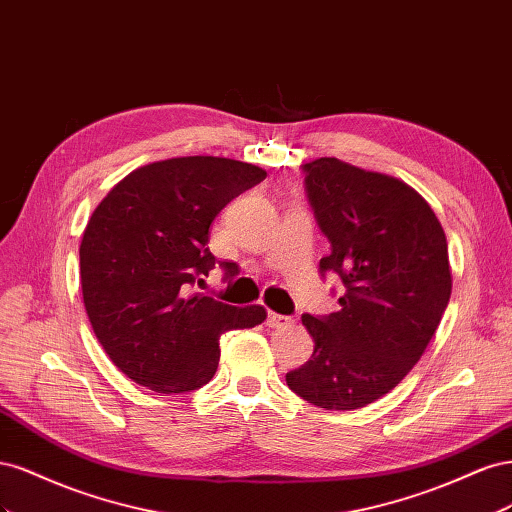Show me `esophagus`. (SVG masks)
I'll return each instance as SVG.
<instances>
[{
  "label": "esophagus",
  "instance_id": "1",
  "mask_svg": "<svg viewBox=\"0 0 512 512\" xmlns=\"http://www.w3.org/2000/svg\"><path fill=\"white\" fill-rule=\"evenodd\" d=\"M267 324H269L271 329H286V327H290V324H292V318L282 316V314H275V312H269Z\"/></svg>",
  "mask_w": 512,
  "mask_h": 512
}]
</instances>
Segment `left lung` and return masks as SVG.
Returning <instances> with one entry per match:
<instances>
[{"instance_id":"8db88e82","label":"left lung","mask_w":512,"mask_h":512,"mask_svg":"<svg viewBox=\"0 0 512 512\" xmlns=\"http://www.w3.org/2000/svg\"><path fill=\"white\" fill-rule=\"evenodd\" d=\"M307 203L331 243L320 275L344 284L339 309L305 314L314 354L286 374L290 391L327 410L380 399L421 359L451 299L436 213L404 181L318 158L301 164Z\"/></svg>"}]
</instances>
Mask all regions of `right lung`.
<instances>
[{"label":"right lung","instance_id":"1","mask_svg":"<svg viewBox=\"0 0 512 512\" xmlns=\"http://www.w3.org/2000/svg\"><path fill=\"white\" fill-rule=\"evenodd\" d=\"M262 168L213 156L153 162L121 179L91 213L81 241V286L91 327L111 361L156 393L205 386L220 363V335L252 329L265 307L192 294L215 265L209 226Z\"/></svg>","mask_w":512,"mask_h":512}]
</instances>
